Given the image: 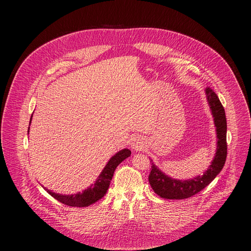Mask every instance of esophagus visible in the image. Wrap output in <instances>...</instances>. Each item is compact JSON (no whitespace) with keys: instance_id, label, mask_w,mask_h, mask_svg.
Here are the masks:
<instances>
[{"instance_id":"esophagus-1","label":"esophagus","mask_w":251,"mask_h":251,"mask_svg":"<svg viewBox=\"0 0 251 251\" xmlns=\"http://www.w3.org/2000/svg\"><path fill=\"white\" fill-rule=\"evenodd\" d=\"M131 146H132V148L135 149V150L141 149V140H140V138H138V137L133 138V139H132V142H131Z\"/></svg>"}]
</instances>
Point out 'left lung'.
Returning <instances> with one entry per match:
<instances>
[{"label": "left lung", "instance_id": "obj_1", "mask_svg": "<svg viewBox=\"0 0 251 251\" xmlns=\"http://www.w3.org/2000/svg\"><path fill=\"white\" fill-rule=\"evenodd\" d=\"M207 102L210 106L211 114L213 116L214 125L217 127L218 146L217 153L211 162V165L203 173L202 176H198L191 180H175L166 176L157 168L154 163L151 166L149 175V183L153 191L163 199L167 200H183L193 197L203 190L223 170L226 155V118L224 106L222 105L218 95L211 88H205ZM152 162V161H151Z\"/></svg>", "mask_w": 251, "mask_h": 251}]
</instances>
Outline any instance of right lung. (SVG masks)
<instances>
[{"label":"right lung","instance_id":"add662e5","mask_svg":"<svg viewBox=\"0 0 251 251\" xmlns=\"http://www.w3.org/2000/svg\"><path fill=\"white\" fill-rule=\"evenodd\" d=\"M31 117H30V121H31ZM30 121H29V124H30ZM28 130H29V127H28ZM130 155H131V151L129 149H123L119 151L117 154H115L109 160V162L107 163V165L105 166V168L103 169L99 176L97 177L95 184L91 185L88 189L83 191L81 194L77 193L75 195L66 196V195H59V194L52 193L48 189L46 190L51 197H53L55 200H57L58 201L66 205L78 206V207L88 206L96 202L97 201L101 200L105 196V194L107 193V190L109 188L115 169L122 161H124Z\"/></svg>","mask_w":251,"mask_h":251}]
</instances>
